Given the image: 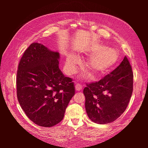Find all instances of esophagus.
Segmentation results:
<instances>
[{
	"mask_svg": "<svg viewBox=\"0 0 148 148\" xmlns=\"http://www.w3.org/2000/svg\"><path fill=\"white\" fill-rule=\"evenodd\" d=\"M75 89H76V91H81L82 89V85L79 84H78V83L76 84V85H75Z\"/></svg>",
	"mask_w": 148,
	"mask_h": 148,
	"instance_id": "34e87169",
	"label": "esophagus"
}]
</instances>
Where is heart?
<instances>
[{"label":"heart","instance_id":"obj_1","mask_svg":"<svg viewBox=\"0 0 148 148\" xmlns=\"http://www.w3.org/2000/svg\"><path fill=\"white\" fill-rule=\"evenodd\" d=\"M89 53L93 55L86 65L88 70L96 76H101L106 73L117 64L119 53L115 49L107 48L102 44H95L91 47ZM78 57L73 53L67 55L65 62L66 70L69 73L73 72L76 65L79 64Z\"/></svg>","mask_w":148,"mask_h":148}]
</instances>
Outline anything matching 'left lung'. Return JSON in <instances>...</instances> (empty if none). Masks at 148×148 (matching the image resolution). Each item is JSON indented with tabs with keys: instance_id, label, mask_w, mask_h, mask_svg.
Masks as SVG:
<instances>
[{
	"instance_id": "1",
	"label": "left lung",
	"mask_w": 148,
	"mask_h": 148,
	"mask_svg": "<svg viewBox=\"0 0 148 148\" xmlns=\"http://www.w3.org/2000/svg\"><path fill=\"white\" fill-rule=\"evenodd\" d=\"M133 73L125 56L121 64L98 82L86 84L83 89L85 109L92 122H114L126 109L133 92Z\"/></svg>"
}]
</instances>
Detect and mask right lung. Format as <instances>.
I'll return each mask as SVG.
<instances>
[{"instance_id":"right-lung-1","label":"right lung","mask_w":148,"mask_h":148,"mask_svg":"<svg viewBox=\"0 0 148 148\" xmlns=\"http://www.w3.org/2000/svg\"><path fill=\"white\" fill-rule=\"evenodd\" d=\"M60 54L41 44H31L21 58L16 75L18 100L27 117L51 127L64 117L75 95L74 83L59 67Z\"/></svg>"}]
</instances>
